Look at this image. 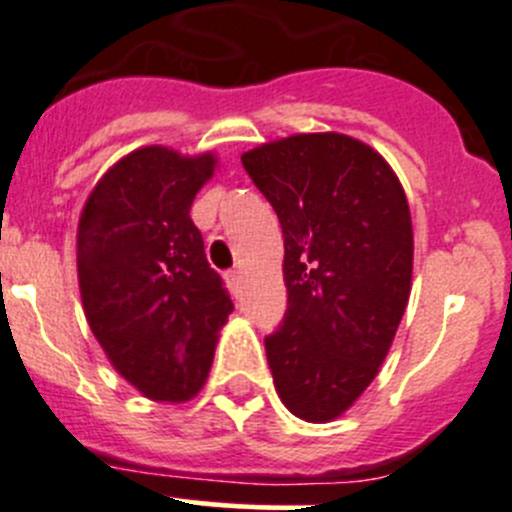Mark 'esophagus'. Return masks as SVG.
Here are the masks:
<instances>
[{"label":"esophagus","instance_id":"34e87169","mask_svg":"<svg viewBox=\"0 0 512 512\" xmlns=\"http://www.w3.org/2000/svg\"><path fill=\"white\" fill-rule=\"evenodd\" d=\"M227 280H230V285L237 289L242 285V272L240 270H230V272H227Z\"/></svg>","mask_w":512,"mask_h":512}]
</instances>
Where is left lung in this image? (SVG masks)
<instances>
[{
  "instance_id": "obj_1",
  "label": "left lung",
  "mask_w": 512,
  "mask_h": 512,
  "mask_svg": "<svg viewBox=\"0 0 512 512\" xmlns=\"http://www.w3.org/2000/svg\"><path fill=\"white\" fill-rule=\"evenodd\" d=\"M285 235L287 312L265 339L282 404L334 421L379 374L411 294L414 230L381 153L344 133H297L242 153Z\"/></svg>"
}]
</instances>
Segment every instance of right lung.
I'll return each instance as SVG.
<instances>
[{"instance_id":"right-lung-1","label":"right lung","mask_w":512,"mask_h":512,"mask_svg":"<svg viewBox=\"0 0 512 512\" xmlns=\"http://www.w3.org/2000/svg\"><path fill=\"white\" fill-rule=\"evenodd\" d=\"M213 153L146 146L103 173L76 232L81 302L113 369L146 399L183 404L213 366L232 302L190 220Z\"/></svg>"}]
</instances>
